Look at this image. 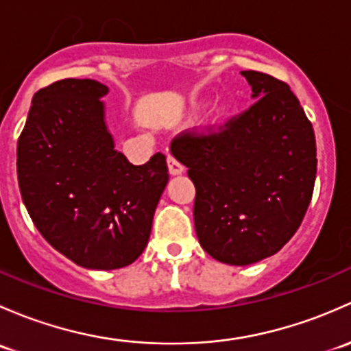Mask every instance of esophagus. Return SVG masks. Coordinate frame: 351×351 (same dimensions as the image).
Returning a JSON list of instances; mask_svg holds the SVG:
<instances>
[{"label": "esophagus", "mask_w": 351, "mask_h": 351, "mask_svg": "<svg viewBox=\"0 0 351 351\" xmlns=\"http://www.w3.org/2000/svg\"><path fill=\"white\" fill-rule=\"evenodd\" d=\"M167 167H169V172H171L172 176H179L184 172V165L180 164L176 157H172V155H169L167 157Z\"/></svg>", "instance_id": "1"}]
</instances>
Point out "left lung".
I'll return each mask as SVG.
<instances>
[{
	"label": "left lung",
	"mask_w": 351,
	"mask_h": 351,
	"mask_svg": "<svg viewBox=\"0 0 351 351\" xmlns=\"http://www.w3.org/2000/svg\"><path fill=\"white\" fill-rule=\"evenodd\" d=\"M241 75L255 103L219 132L186 133L172 152L196 186L201 247L228 265L260 262L294 237L317 165L313 125L291 88L263 72Z\"/></svg>",
	"instance_id": "left-lung-1"
}]
</instances>
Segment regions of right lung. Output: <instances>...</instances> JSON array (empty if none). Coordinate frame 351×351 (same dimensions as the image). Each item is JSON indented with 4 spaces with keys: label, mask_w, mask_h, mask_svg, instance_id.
I'll return each mask as SVG.
<instances>
[{
    "label": "right lung",
    "mask_w": 351,
    "mask_h": 351,
    "mask_svg": "<svg viewBox=\"0 0 351 351\" xmlns=\"http://www.w3.org/2000/svg\"><path fill=\"white\" fill-rule=\"evenodd\" d=\"M108 86L62 79L35 93L18 138L21 199L42 237L77 265L113 270L149 243L169 180L165 157L133 165L104 120Z\"/></svg>",
    "instance_id": "obj_1"
}]
</instances>
